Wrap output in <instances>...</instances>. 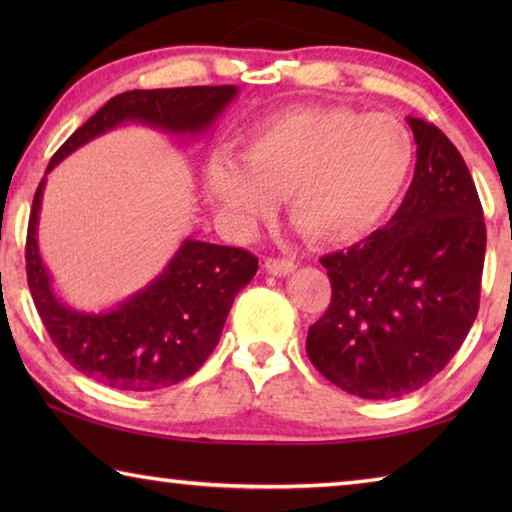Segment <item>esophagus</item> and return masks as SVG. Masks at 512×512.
Wrapping results in <instances>:
<instances>
[{
	"instance_id": "esophagus-1",
	"label": "esophagus",
	"mask_w": 512,
	"mask_h": 512,
	"mask_svg": "<svg viewBox=\"0 0 512 512\" xmlns=\"http://www.w3.org/2000/svg\"><path fill=\"white\" fill-rule=\"evenodd\" d=\"M264 268L271 275H277V277H282V275H289V273H293L296 271V262H293V259H280V257H268L266 262H264Z\"/></svg>"
}]
</instances>
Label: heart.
<instances>
[{
  "label": "heart",
  "mask_w": 512,
  "mask_h": 512,
  "mask_svg": "<svg viewBox=\"0 0 512 512\" xmlns=\"http://www.w3.org/2000/svg\"><path fill=\"white\" fill-rule=\"evenodd\" d=\"M413 137L391 115L345 106L291 108L241 137L237 160L214 155L203 192L221 221L246 237L271 219L277 198L318 244H345L391 210L413 167Z\"/></svg>",
  "instance_id": "obj_1"
}]
</instances>
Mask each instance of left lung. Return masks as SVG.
I'll return each mask as SVG.
<instances>
[{"label":"left lung","instance_id":"8db88e82","mask_svg":"<svg viewBox=\"0 0 512 512\" xmlns=\"http://www.w3.org/2000/svg\"><path fill=\"white\" fill-rule=\"evenodd\" d=\"M406 121L418 144L409 192L384 228L320 259L332 302L307 334L320 375L363 400L418 391L479 311L485 223L470 169L440 128Z\"/></svg>","mask_w":512,"mask_h":512}]
</instances>
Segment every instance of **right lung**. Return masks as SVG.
I'll use <instances>...</instances> for the list:
<instances>
[{"label":"right lung","mask_w":512,"mask_h":512,"mask_svg":"<svg viewBox=\"0 0 512 512\" xmlns=\"http://www.w3.org/2000/svg\"><path fill=\"white\" fill-rule=\"evenodd\" d=\"M237 97V85L131 90L112 97L51 158L47 173L69 153L121 124L201 135ZM47 178L33 196L27 232V280L33 302L60 354L99 384L117 391H160L203 366L237 293L257 273L244 248L185 239L164 271L108 311H76L56 296L38 248V219Z\"/></svg>","instance_id":"1"}]
</instances>
